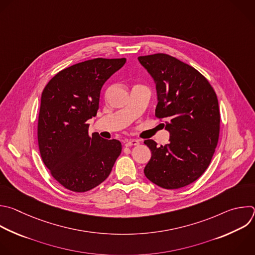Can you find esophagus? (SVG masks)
I'll return each mask as SVG.
<instances>
[{
    "label": "esophagus",
    "instance_id": "obj_1",
    "mask_svg": "<svg viewBox=\"0 0 255 255\" xmlns=\"http://www.w3.org/2000/svg\"><path fill=\"white\" fill-rule=\"evenodd\" d=\"M139 144H140V142H139L138 140H134V139H132V140H126V141H125V146H126V147L137 146V145H139Z\"/></svg>",
    "mask_w": 255,
    "mask_h": 255
}]
</instances>
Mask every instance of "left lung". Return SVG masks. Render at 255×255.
Here are the masks:
<instances>
[{
  "mask_svg": "<svg viewBox=\"0 0 255 255\" xmlns=\"http://www.w3.org/2000/svg\"><path fill=\"white\" fill-rule=\"evenodd\" d=\"M156 83L158 103L155 116L165 120L170 143L152 151L145 176L165 189H178L197 180L209 166L218 143L220 111L208 80L190 65L167 54L138 57Z\"/></svg>",
  "mask_w": 255,
  "mask_h": 255,
  "instance_id": "1",
  "label": "left lung"
}]
</instances>
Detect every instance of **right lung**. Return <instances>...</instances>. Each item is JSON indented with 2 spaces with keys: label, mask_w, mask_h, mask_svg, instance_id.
Wrapping results in <instances>:
<instances>
[{
  "label": "right lung",
  "mask_w": 255,
  "mask_h": 255,
  "mask_svg": "<svg viewBox=\"0 0 255 255\" xmlns=\"http://www.w3.org/2000/svg\"><path fill=\"white\" fill-rule=\"evenodd\" d=\"M125 58L87 60L57 73L46 85L38 118V145L51 175L66 189L86 192L110 174L121 142L89 135L104 83Z\"/></svg>",
  "instance_id": "right-lung-1"
}]
</instances>
